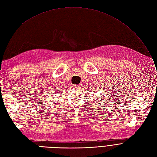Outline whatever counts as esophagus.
Listing matches in <instances>:
<instances>
[{"label":"esophagus","mask_w":157,"mask_h":157,"mask_svg":"<svg viewBox=\"0 0 157 157\" xmlns=\"http://www.w3.org/2000/svg\"><path fill=\"white\" fill-rule=\"evenodd\" d=\"M73 86H74V88H78V89H80V88H81L80 85H74Z\"/></svg>","instance_id":"34e87169"}]
</instances>
